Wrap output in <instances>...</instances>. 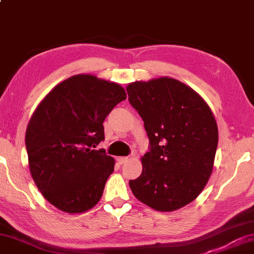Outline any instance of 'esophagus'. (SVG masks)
Returning <instances> with one entry per match:
<instances>
[{"label":"esophagus","instance_id":"esophagus-1","mask_svg":"<svg viewBox=\"0 0 254 254\" xmlns=\"http://www.w3.org/2000/svg\"><path fill=\"white\" fill-rule=\"evenodd\" d=\"M117 161H118V163L120 164V165H123V164L128 162V157H118Z\"/></svg>","mask_w":254,"mask_h":254}]
</instances>
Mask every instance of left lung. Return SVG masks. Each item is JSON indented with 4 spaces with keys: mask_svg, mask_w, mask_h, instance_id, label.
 <instances>
[{
    "mask_svg": "<svg viewBox=\"0 0 254 254\" xmlns=\"http://www.w3.org/2000/svg\"><path fill=\"white\" fill-rule=\"evenodd\" d=\"M126 89L150 144L141 175L129 181L131 192L156 211L179 210L201 194L212 174L216 120L203 98L176 79L135 81Z\"/></svg>",
    "mask_w": 254,
    "mask_h": 254,
    "instance_id": "8db88e82",
    "label": "left lung"
}]
</instances>
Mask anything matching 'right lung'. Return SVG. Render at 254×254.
<instances>
[{
	"label": "right lung",
	"mask_w": 254,
	"mask_h": 254,
	"mask_svg": "<svg viewBox=\"0 0 254 254\" xmlns=\"http://www.w3.org/2000/svg\"><path fill=\"white\" fill-rule=\"evenodd\" d=\"M126 98L120 84L82 73L57 84L37 107L25 134L29 167L57 208L82 213L99 202L115 159L95 148L105 139L104 120Z\"/></svg>",
	"instance_id": "add662e5"
}]
</instances>
